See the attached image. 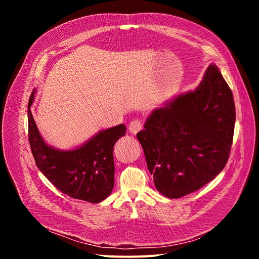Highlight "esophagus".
<instances>
[{"label": "esophagus", "instance_id": "obj_1", "mask_svg": "<svg viewBox=\"0 0 259 259\" xmlns=\"http://www.w3.org/2000/svg\"><path fill=\"white\" fill-rule=\"evenodd\" d=\"M143 128V122L140 120H134L130 123L128 130L132 134H137V133Z\"/></svg>", "mask_w": 259, "mask_h": 259}]
</instances>
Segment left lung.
Returning a JSON list of instances; mask_svg holds the SVG:
<instances>
[{
    "mask_svg": "<svg viewBox=\"0 0 259 259\" xmlns=\"http://www.w3.org/2000/svg\"><path fill=\"white\" fill-rule=\"evenodd\" d=\"M234 123L232 92L210 64L197 89L153 110L137 134L156 190L178 199L213 180L228 161Z\"/></svg>",
    "mask_w": 259,
    "mask_h": 259,
    "instance_id": "left-lung-1",
    "label": "left lung"
}]
</instances>
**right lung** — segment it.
Segmentation results:
<instances>
[{
    "label": "right lung",
    "mask_w": 259,
    "mask_h": 259,
    "mask_svg": "<svg viewBox=\"0 0 259 259\" xmlns=\"http://www.w3.org/2000/svg\"><path fill=\"white\" fill-rule=\"evenodd\" d=\"M36 91L28 104L29 143L36 166L50 182L69 197L99 203L114 186V144L126 133L124 124L101 130L81 146L61 150L43 139L31 113Z\"/></svg>",
    "instance_id": "add662e5"
}]
</instances>
